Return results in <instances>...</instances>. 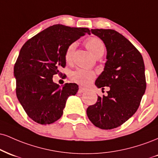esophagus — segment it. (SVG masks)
I'll return each instance as SVG.
<instances>
[{
  "label": "esophagus",
  "mask_w": 158,
  "mask_h": 158,
  "mask_svg": "<svg viewBox=\"0 0 158 158\" xmlns=\"http://www.w3.org/2000/svg\"><path fill=\"white\" fill-rule=\"evenodd\" d=\"M87 90L86 88H85V87H79V90H78V92H79V94H82V93L85 92V91Z\"/></svg>",
  "instance_id": "esophagus-1"
}]
</instances>
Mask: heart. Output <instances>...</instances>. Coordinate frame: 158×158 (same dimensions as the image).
Listing matches in <instances>:
<instances>
[{"label": "heart", "instance_id": "b5f03b06", "mask_svg": "<svg viewBox=\"0 0 158 158\" xmlns=\"http://www.w3.org/2000/svg\"><path fill=\"white\" fill-rule=\"evenodd\" d=\"M85 45L89 51L94 55L96 57H100L104 54L105 51V46L104 43L99 38L91 37L87 39L85 42ZM77 44L76 43H71L68 45L64 52V60L67 63H71L73 61L74 52H75ZM96 77V73L90 70L78 68L73 71L71 74V81L78 84L86 85L90 82Z\"/></svg>", "mask_w": 158, "mask_h": 158}]
</instances>
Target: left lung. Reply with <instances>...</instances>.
I'll return each mask as SVG.
<instances>
[{"mask_svg":"<svg viewBox=\"0 0 158 158\" xmlns=\"http://www.w3.org/2000/svg\"><path fill=\"white\" fill-rule=\"evenodd\" d=\"M104 42L107 62L96 81L98 88L110 87L107 96H98L87 109L88 118L102 130L122 125L139 107L145 93V66L142 55L126 37L113 29H91Z\"/></svg>","mask_w":158,"mask_h":158,"instance_id":"1","label":"left lung"}]
</instances>
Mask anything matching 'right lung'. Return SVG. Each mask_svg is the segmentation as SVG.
Returning <instances> with one entry per match:
<instances>
[{
    "label": "right lung",
    "mask_w": 158,
    "mask_h": 158,
    "mask_svg": "<svg viewBox=\"0 0 158 158\" xmlns=\"http://www.w3.org/2000/svg\"><path fill=\"white\" fill-rule=\"evenodd\" d=\"M87 33V28L54 25L28 40L20 49L14 66L16 95L28 116L40 124L60 119L68 96L75 95V83L60 86L53 76L65 67L64 52L70 43Z\"/></svg>",
    "instance_id": "add662e5"
}]
</instances>
